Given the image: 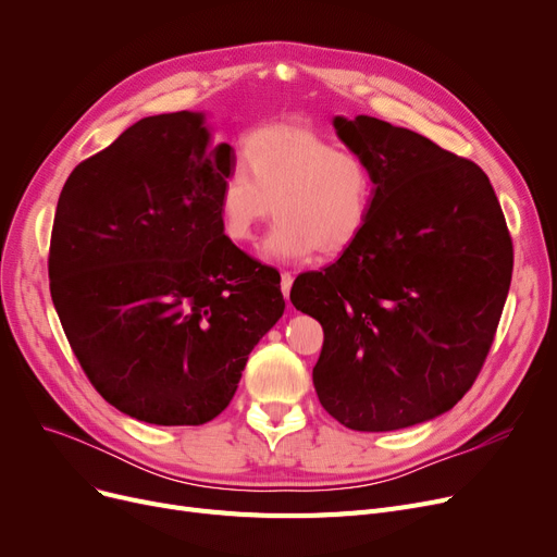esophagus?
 Wrapping results in <instances>:
<instances>
[{
    "instance_id": "obj_1",
    "label": "esophagus",
    "mask_w": 557,
    "mask_h": 557,
    "mask_svg": "<svg viewBox=\"0 0 557 557\" xmlns=\"http://www.w3.org/2000/svg\"><path fill=\"white\" fill-rule=\"evenodd\" d=\"M290 286H294V275L290 273H282L280 275V288H282V296L288 300L290 296Z\"/></svg>"
}]
</instances>
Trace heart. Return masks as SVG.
Segmentation results:
<instances>
[{
  "label": "heart",
  "mask_w": 557,
  "mask_h": 557,
  "mask_svg": "<svg viewBox=\"0 0 557 557\" xmlns=\"http://www.w3.org/2000/svg\"><path fill=\"white\" fill-rule=\"evenodd\" d=\"M244 164L223 175L219 216L232 242H250L277 216L259 255L296 263L315 250L338 255L352 246L370 219L374 181L368 162L302 124H273L244 141Z\"/></svg>",
  "instance_id": "1"
}]
</instances>
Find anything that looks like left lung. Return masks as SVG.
<instances>
[{
    "label": "left lung",
    "instance_id": "1",
    "mask_svg": "<svg viewBox=\"0 0 557 557\" xmlns=\"http://www.w3.org/2000/svg\"><path fill=\"white\" fill-rule=\"evenodd\" d=\"M374 181L361 237L290 302L325 332L313 388L355 431L447 413L470 391L512 277V242L490 178L431 139L374 116L332 120Z\"/></svg>",
    "mask_w": 557,
    "mask_h": 557
}]
</instances>
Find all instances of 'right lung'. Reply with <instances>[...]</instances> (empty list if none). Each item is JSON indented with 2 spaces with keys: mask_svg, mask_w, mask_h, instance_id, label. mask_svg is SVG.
I'll return each mask as SVG.
<instances>
[{
  "mask_svg": "<svg viewBox=\"0 0 557 557\" xmlns=\"http://www.w3.org/2000/svg\"><path fill=\"white\" fill-rule=\"evenodd\" d=\"M234 166L208 112L156 114L81 162L58 198L55 313L92 386L139 422L214 420L284 313L280 275L223 232Z\"/></svg>",
  "mask_w": 557,
  "mask_h": 557,
  "instance_id": "1",
  "label": "right lung"
}]
</instances>
